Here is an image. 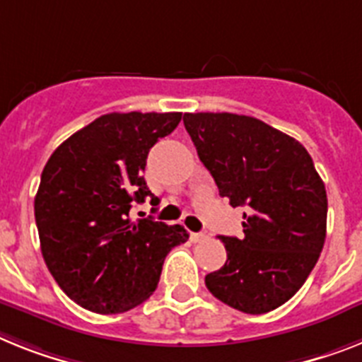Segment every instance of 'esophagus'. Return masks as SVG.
Returning <instances> with one entry per match:
<instances>
[{
  "mask_svg": "<svg viewBox=\"0 0 362 362\" xmlns=\"http://www.w3.org/2000/svg\"><path fill=\"white\" fill-rule=\"evenodd\" d=\"M189 239L193 243H202V241H206V239H208V235H206V233H197V232H191L189 233Z\"/></svg>",
  "mask_w": 362,
  "mask_h": 362,
  "instance_id": "esophagus-1",
  "label": "esophagus"
}]
</instances>
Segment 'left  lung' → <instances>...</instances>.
<instances>
[{"instance_id": "1", "label": "left lung", "mask_w": 362, "mask_h": 362, "mask_svg": "<svg viewBox=\"0 0 362 362\" xmlns=\"http://www.w3.org/2000/svg\"><path fill=\"white\" fill-rule=\"evenodd\" d=\"M218 195L245 206L243 235H218L226 263L206 276L215 298L248 315L284 305L317 265L326 241L327 197L300 141L238 114H184Z\"/></svg>"}]
</instances>
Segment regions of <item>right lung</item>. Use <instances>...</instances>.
<instances>
[{
    "instance_id": "add662e5",
    "label": "right lung",
    "mask_w": 362,
    "mask_h": 362,
    "mask_svg": "<svg viewBox=\"0 0 362 362\" xmlns=\"http://www.w3.org/2000/svg\"><path fill=\"white\" fill-rule=\"evenodd\" d=\"M180 112L105 114L69 136L45 163L35 218L45 265L88 311L124 313L156 291L184 226L129 218L134 202L158 199L141 176L148 151L178 127Z\"/></svg>"
}]
</instances>
